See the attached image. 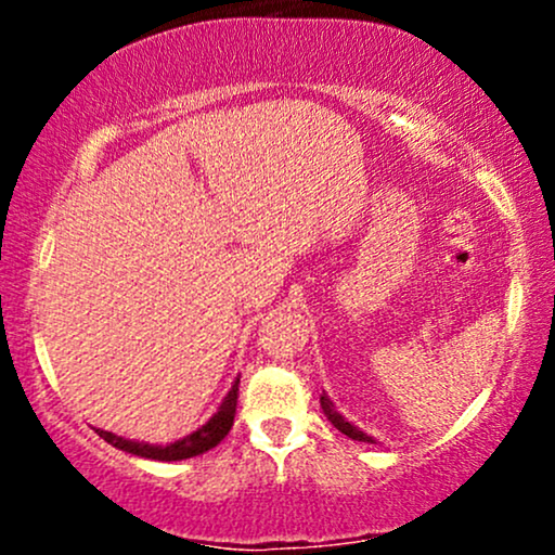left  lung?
I'll use <instances>...</instances> for the list:
<instances>
[{"label": "left lung", "instance_id": "1", "mask_svg": "<svg viewBox=\"0 0 555 555\" xmlns=\"http://www.w3.org/2000/svg\"><path fill=\"white\" fill-rule=\"evenodd\" d=\"M321 406H323V415L328 417V423L334 425L336 430H341L344 436H347V438H352V441H362V443H375V441H373V436H367V433H362V430L358 428V425H352V423H349L347 417H341L339 412H336L334 401L328 399V393H326V391L321 393Z\"/></svg>", "mask_w": 555, "mask_h": 555}]
</instances>
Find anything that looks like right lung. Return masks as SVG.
<instances>
[{
	"instance_id": "right-lung-1",
	"label": "right lung",
	"mask_w": 555,
	"mask_h": 555,
	"mask_svg": "<svg viewBox=\"0 0 555 555\" xmlns=\"http://www.w3.org/2000/svg\"><path fill=\"white\" fill-rule=\"evenodd\" d=\"M237 393H240V375L234 378L232 388L224 399H221L219 410L214 412L201 428L190 433V436L180 438L175 443H143V441H130V438L114 436L109 430H95L106 443H112L114 449L127 451V454L143 456V460H156V462H180V460H190V456H201L206 454L208 449L219 446L227 438V433L232 430L234 425V415H237Z\"/></svg>"
}]
</instances>
